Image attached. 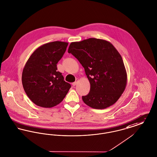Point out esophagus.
<instances>
[{
    "label": "esophagus",
    "instance_id": "esophagus-1",
    "mask_svg": "<svg viewBox=\"0 0 157 157\" xmlns=\"http://www.w3.org/2000/svg\"><path fill=\"white\" fill-rule=\"evenodd\" d=\"M78 79L77 78H75V82H73V84H73V86H75L77 84V83L78 82Z\"/></svg>",
    "mask_w": 157,
    "mask_h": 157
}]
</instances>
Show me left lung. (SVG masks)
<instances>
[{"mask_svg": "<svg viewBox=\"0 0 157 157\" xmlns=\"http://www.w3.org/2000/svg\"><path fill=\"white\" fill-rule=\"evenodd\" d=\"M68 52L84 67L90 84V92L82 96L89 106L103 109L117 101L127 83V74L121 56L110 42L91 38L71 42Z\"/></svg>", "mask_w": 157, "mask_h": 157, "instance_id": "8db88e82", "label": "left lung"}]
</instances>
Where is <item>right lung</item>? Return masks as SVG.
<instances>
[{"mask_svg":"<svg viewBox=\"0 0 157 157\" xmlns=\"http://www.w3.org/2000/svg\"><path fill=\"white\" fill-rule=\"evenodd\" d=\"M68 44L62 41L45 44L33 52L25 64L22 75L23 87L28 97L38 106H56L63 101L71 87L57 71V64Z\"/></svg>","mask_w":157,"mask_h":157,"instance_id":"1","label":"right lung"}]
</instances>
